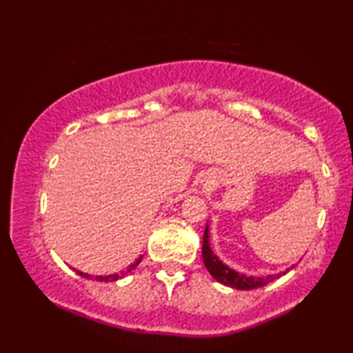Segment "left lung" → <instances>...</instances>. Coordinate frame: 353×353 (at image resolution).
<instances>
[{
    "mask_svg": "<svg viewBox=\"0 0 353 353\" xmlns=\"http://www.w3.org/2000/svg\"><path fill=\"white\" fill-rule=\"evenodd\" d=\"M202 260H204L207 270H209V273L216 279V281L225 284V286L241 289V291H250V289L262 288L265 284L272 283L273 279L281 276V274H286V272H283L278 274H268V276H245L243 273L234 272L233 268L225 265L214 252H212L209 244V225H205L204 239H202Z\"/></svg>",
    "mask_w": 353,
    "mask_h": 353,
    "instance_id": "left-lung-1",
    "label": "left lung"
}]
</instances>
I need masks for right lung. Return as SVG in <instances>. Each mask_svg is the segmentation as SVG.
I'll list each match as a JSON object with an SVG mask.
<instances>
[{
    "mask_svg": "<svg viewBox=\"0 0 353 353\" xmlns=\"http://www.w3.org/2000/svg\"><path fill=\"white\" fill-rule=\"evenodd\" d=\"M141 259H143V255H139V259H137V262H133L127 270H125V272H120L119 274L114 273V274H109V276H94V279H96V281H117L119 278H123L125 274L130 273V272H132V270L137 268L138 265H139V262H141ZM77 273H79L80 276H83V278H88V279L93 278V276H91V274H88V273H81V272H77Z\"/></svg>",
    "mask_w": 353,
    "mask_h": 353,
    "instance_id": "add662e5",
    "label": "right lung"
}]
</instances>
